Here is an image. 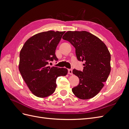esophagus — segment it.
<instances>
[{
    "instance_id": "esophagus-1",
    "label": "esophagus",
    "mask_w": 129,
    "mask_h": 129,
    "mask_svg": "<svg viewBox=\"0 0 129 129\" xmlns=\"http://www.w3.org/2000/svg\"><path fill=\"white\" fill-rule=\"evenodd\" d=\"M68 73L69 74H70V75H72V74H73V70L72 69H68Z\"/></svg>"
}]
</instances>
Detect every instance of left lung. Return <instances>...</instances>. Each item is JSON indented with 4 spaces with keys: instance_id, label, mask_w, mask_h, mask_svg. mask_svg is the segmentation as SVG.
Instances as JSON below:
<instances>
[{
    "instance_id": "8db88e82",
    "label": "left lung",
    "mask_w": 129,
    "mask_h": 129,
    "mask_svg": "<svg viewBox=\"0 0 129 129\" xmlns=\"http://www.w3.org/2000/svg\"><path fill=\"white\" fill-rule=\"evenodd\" d=\"M62 39L75 47L77 60L85 62L83 71L73 69L80 81L72 89L73 92L82 100L92 98L102 89L111 71V56L107 47L87 31H68Z\"/></svg>"
}]
</instances>
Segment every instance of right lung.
Masks as SVG:
<instances>
[{"label":"right lung","instance_id":"obj_1","mask_svg":"<svg viewBox=\"0 0 129 129\" xmlns=\"http://www.w3.org/2000/svg\"><path fill=\"white\" fill-rule=\"evenodd\" d=\"M64 33L54 30L39 33L27 40L22 47L19 69L35 96L43 98L51 95L56 88L57 78L67 74V69L48 66L49 61L58 60L55 50Z\"/></svg>","mask_w":129,"mask_h":129}]
</instances>
